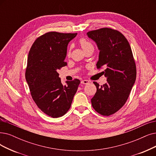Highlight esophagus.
<instances>
[{
    "mask_svg": "<svg viewBox=\"0 0 156 156\" xmlns=\"http://www.w3.org/2000/svg\"><path fill=\"white\" fill-rule=\"evenodd\" d=\"M90 83V81L88 80H81V84H88Z\"/></svg>",
    "mask_w": 156,
    "mask_h": 156,
    "instance_id": "34e87169",
    "label": "esophagus"
}]
</instances>
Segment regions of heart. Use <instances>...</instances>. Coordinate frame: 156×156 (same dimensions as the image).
Instances as JSON below:
<instances>
[{"label":"heart","mask_w":156,"mask_h":156,"mask_svg":"<svg viewBox=\"0 0 156 156\" xmlns=\"http://www.w3.org/2000/svg\"><path fill=\"white\" fill-rule=\"evenodd\" d=\"M79 44L80 45V47H82V48L83 49V51H86V50H88L90 48H92L93 47V45L91 44V43L87 40L85 38H81L80 40H79ZM70 54V51H68V54Z\"/></svg>","instance_id":"obj_1"}]
</instances>
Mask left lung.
<instances>
[{
  "label": "left lung",
  "instance_id": "1",
  "mask_svg": "<svg viewBox=\"0 0 156 156\" xmlns=\"http://www.w3.org/2000/svg\"><path fill=\"white\" fill-rule=\"evenodd\" d=\"M99 50L97 68L103 73L107 83L101 86L93 82L97 92L91 101L93 108L104 116L115 113L126 104L135 83L136 68L131 48L121 33L110 28H102L87 33Z\"/></svg>",
  "mask_w": 156,
  "mask_h": 156
}]
</instances>
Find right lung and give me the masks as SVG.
I'll list each match as a JSON object with an SVG mask.
<instances>
[{"mask_svg":"<svg viewBox=\"0 0 156 156\" xmlns=\"http://www.w3.org/2000/svg\"><path fill=\"white\" fill-rule=\"evenodd\" d=\"M77 33L49 32L37 38L28 54L26 81L34 102L52 118L63 116L70 108L80 84L79 79L63 85L58 70L66 65L67 46Z\"/></svg>","mask_w":156,"mask_h":156,"instance_id":"obj_1","label":"right lung"}]
</instances>
